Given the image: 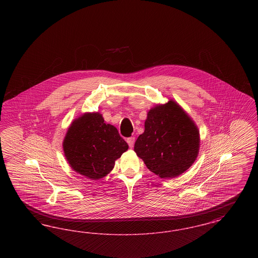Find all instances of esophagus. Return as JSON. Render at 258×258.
<instances>
[{"mask_svg":"<svg viewBox=\"0 0 258 258\" xmlns=\"http://www.w3.org/2000/svg\"><path fill=\"white\" fill-rule=\"evenodd\" d=\"M135 138L134 136H132V137H128L127 139H126V142H127V144H128V146L131 148L134 147V145H135Z\"/></svg>","mask_w":258,"mask_h":258,"instance_id":"34e87169","label":"esophagus"}]
</instances>
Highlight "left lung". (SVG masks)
<instances>
[{
	"instance_id": "left-lung-1",
	"label": "left lung",
	"mask_w": 258,
	"mask_h": 258,
	"mask_svg": "<svg viewBox=\"0 0 258 258\" xmlns=\"http://www.w3.org/2000/svg\"><path fill=\"white\" fill-rule=\"evenodd\" d=\"M199 132L173 100L149 111L145 131L135 141V152L148 169L160 178H174L195 162Z\"/></svg>"
}]
</instances>
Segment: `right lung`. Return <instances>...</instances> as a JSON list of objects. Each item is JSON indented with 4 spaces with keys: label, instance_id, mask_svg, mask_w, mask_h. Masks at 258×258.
Segmentation results:
<instances>
[{
    "label": "right lung",
    "instance_id": "add662e5",
    "mask_svg": "<svg viewBox=\"0 0 258 258\" xmlns=\"http://www.w3.org/2000/svg\"><path fill=\"white\" fill-rule=\"evenodd\" d=\"M62 146L74 171L91 180L106 176L113 169L115 160L128 149L117 128L104 123L99 113H87L75 120Z\"/></svg>",
    "mask_w": 258,
    "mask_h": 258
}]
</instances>
